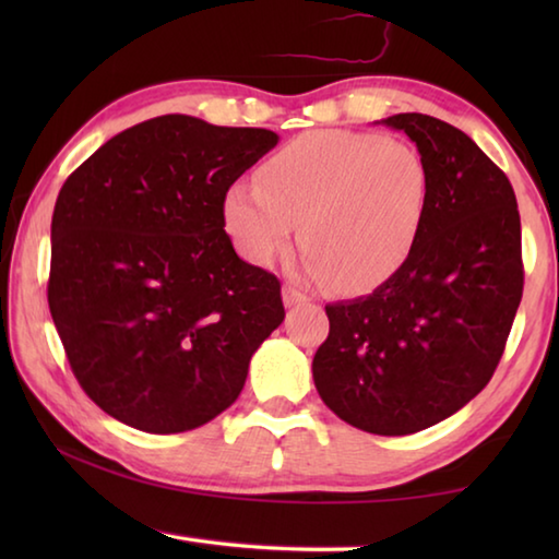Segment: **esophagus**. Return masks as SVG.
Returning <instances> with one entry per match:
<instances>
[{
    "label": "esophagus",
    "mask_w": 559,
    "mask_h": 559,
    "mask_svg": "<svg viewBox=\"0 0 559 559\" xmlns=\"http://www.w3.org/2000/svg\"><path fill=\"white\" fill-rule=\"evenodd\" d=\"M300 302H308V296H306V293H300L298 288H293V286H286V288H283V306H286V308H293V306H300Z\"/></svg>",
    "instance_id": "esophagus-1"
}]
</instances>
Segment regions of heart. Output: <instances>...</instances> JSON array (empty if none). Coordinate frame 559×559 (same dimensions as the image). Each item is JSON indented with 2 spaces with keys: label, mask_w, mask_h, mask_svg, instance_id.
<instances>
[{
  "label": "heart",
  "mask_w": 559,
  "mask_h": 559,
  "mask_svg": "<svg viewBox=\"0 0 559 559\" xmlns=\"http://www.w3.org/2000/svg\"><path fill=\"white\" fill-rule=\"evenodd\" d=\"M427 202V167L412 147L365 132L316 130L263 163L261 187L226 189L224 224L257 266L286 257L300 224L302 273L340 293H365L409 261Z\"/></svg>",
  "instance_id": "heart-1"
}]
</instances>
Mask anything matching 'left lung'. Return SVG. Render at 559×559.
<instances>
[{"label": "left lung", "mask_w": 559, "mask_h": 559, "mask_svg": "<svg viewBox=\"0 0 559 559\" xmlns=\"http://www.w3.org/2000/svg\"><path fill=\"white\" fill-rule=\"evenodd\" d=\"M380 122L419 150L427 214L394 278L325 306L313 380L343 421L406 437L456 414L493 377L523 298L520 214L503 169L466 132L421 112Z\"/></svg>", "instance_id": "1"}]
</instances>
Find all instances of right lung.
Here are the masks:
<instances>
[{"instance_id": "1", "label": "right lung", "mask_w": 559, "mask_h": 559, "mask_svg": "<svg viewBox=\"0 0 559 559\" xmlns=\"http://www.w3.org/2000/svg\"><path fill=\"white\" fill-rule=\"evenodd\" d=\"M278 145L263 128L159 116L66 179L51 219L49 308L75 380L147 433L212 421L286 310L273 273L236 257L224 194Z\"/></svg>"}]
</instances>
